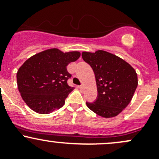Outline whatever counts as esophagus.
Listing matches in <instances>:
<instances>
[{"label": "esophagus", "instance_id": "obj_1", "mask_svg": "<svg viewBox=\"0 0 159 159\" xmlns=\"http://www.w3.org/2000/svg\"><path fill=\"white\" fill-rule=\"evenodd\" d=\"M78 88L80 89H83V86H78Z\"/></svg>", "mask_w": 159, "mask_h": 159}]
</instances>
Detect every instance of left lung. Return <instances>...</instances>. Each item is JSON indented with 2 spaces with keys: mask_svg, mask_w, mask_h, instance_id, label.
I'll use <instances>...</instances> for the list:
<instances>
[{
  "mask_svg": "<svg viewBox=\"0 0 159 159\" xmlns=\"http://www.w3.org/2000/svg\"><path fill=\"white\" fill-rule=\"evenodd\" d=\"M82 57L93 70L98 92L96 101L86 102V106L105 118L116 117L129 104L136 90V71L121 58L103 50L83 52Z\"/></svg>",
  "mask_w": 159,
  "mask_h": 159,
  "instance_id": "left-lung-1",
  "label": "left lung"
}]
</instances>
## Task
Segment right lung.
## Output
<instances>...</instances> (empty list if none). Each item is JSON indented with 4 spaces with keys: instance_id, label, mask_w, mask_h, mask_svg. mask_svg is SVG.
<instances>
[{
    "instance_id": "1",
    "label": "right lung",
    "mask_w": 159,
    "mask_h": 159,
    "mask_svg": "<svg viewBox=\"0 0 159 159\" xmlns=\"http://www.w3.org/2000/svg\"><path fill=\"white\" fill-rule=\"evenodd\" d=\"M80 56L77 51L63 52L58 48H50L30 57L18 69V90L32 111L48 114L63 106L73 89L67 84L71 74L66 66Z\"/></svg>"
}]
</instances>
